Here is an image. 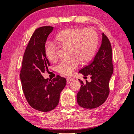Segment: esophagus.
Here are the masks:
<instances>
[{"instance_id": "1", "label": "esophagus", "mask_w": 134, "mask_h": 134, "mask_svg": "<svg viewBox=\"0 0 134 134\" xmlns=\"http://www.w3.org/2000/svg\"><path fill=\"white\" fill-rule=\"evenodd\" d=\"M66 80H67V83L69 84V83H70V82H71L72 81H73L74 79H72V78H71V77H68L67 79H66Z\"/></svg>"}]
</instances>
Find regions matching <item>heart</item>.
<instances>
[{
  "label": "heart",
  "mask_w": 134,
  "mask_h": 134,
  "mask_svg": "<svg viewBox=\"0 0 134 134\" xmlns=\"http://www.w3.org/2000/svg\"><path fill=\"white\" fill-rule=\"evenodd\" d=\"M55 40L60 45L70 46L71 59L60 61L56 70L61 74L71 75L78 68L80 61L87 63L96 54L99 39L97 32L92 28H69L56 36ZM44 54L51 62L58 59V47L52 42L48 41L44 47Z\"/></svg>",
  "instance_id": "heart-1"
}]
</instances>
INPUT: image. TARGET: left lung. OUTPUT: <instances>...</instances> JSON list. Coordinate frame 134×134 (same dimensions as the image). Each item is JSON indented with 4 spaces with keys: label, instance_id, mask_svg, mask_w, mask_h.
<instances>
[{
    "label": "left lung",
    "instance_id": "obj_1",
    "mask_svg": "<svg viewBox=\"0 0 134 134\" xmlns=\"http://www.w3.org/2000/svg\"><path fill=\"white\" fill-rule=\"evenodd\" d=\"M113 71L112 52L110 42L102 34V40L98 52L93 62L80 70L83 75H91V82L81 83L76 95L77 102L84 108H95L102 105L109 95V82Z\"/></svg>",
    "mask_w": 134,
    "mask_h": 134
}]
</instances>
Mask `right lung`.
<instances>
[{"label":"right lung","mask_w":134,"mask_h":134,"mask_svg":"<svg viewBox=\"0 0 134 134\" xmlns=\"http://www.w3.org/2000/svg\"><path fill=\"white\" fill-rule=\"evenodd\" d=\"M53 28L43 26L35 31L24 53L20 72L27 101L32 108L41 112L50 111L58 106L60 93L66 83V79L59 75L52 80L42 75L50 66L44 47Z\"/></svg>","instance_id":"obj_1"}]
</instances>
